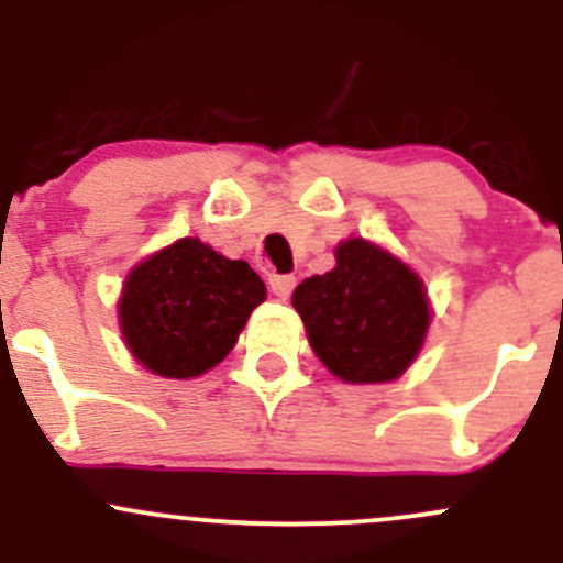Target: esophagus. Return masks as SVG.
Wrapping results in <instances>:
<instances>
[{"mask_svg": "<svg viewBox=\"0 0 563 563\" xmlns=\"http://www.w3.org/2000/svg\"><path fill=\"white\" fill-rule=\"evenodd\" d=\"M294 286H297V277L294 275H269V288L277 299L291 297Z\"/></svg>", "mask_w": 563, "mask_h": 563, "instance_id": "obj_1", "label": "esophagus"}]
</instances>
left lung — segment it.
Masks as SVG:
<instances>
[{
    "label": "left lung",
    "instance_id": "obj_1",
    "mask_svg": "<svg viewBox=\"0 0 563 563\" xmlns=\"http://www.w3.org/2000/svg\"><path fill=\"white\" fill-rule=\"evenodd\" d=\"M291 305L310 349L345 384L400 378L430 327L428 288L397 255L362 236L334 247V269L302 280Z\"/></svg>",
    "mask_w": 563,
    "mask_h": 563
}]
</instances>
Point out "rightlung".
<instances>
[{
  "label": "right lung",
  "mask_w": 563,
  "mask_h": 563,
  "mask_svg": "<svg viewBox=\"0 0 563 563\" xmlns=\"http://www.w3.org/2000/svg\"><path fill=\"white\" fill-rule=\"evenodd\" d=\"M264 299V280L247 261L185 236L128 272L117 305L119 332L141 367L185 382L231 354Z\"/></svg>",
  "instance_id": "right-lung-1"
}]
</instances>
